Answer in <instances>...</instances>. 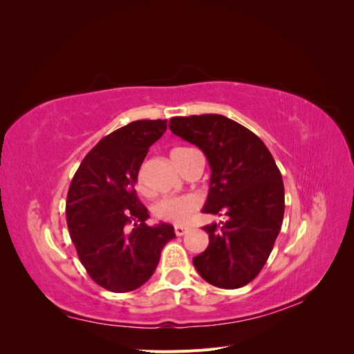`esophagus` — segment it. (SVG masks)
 Returning a JSON list of instances; mask_svg holds the SVG:
<instances>
[{
	"mask_svg": "<svg viewBox=\"0 0 354 354\" xmlns=\"http://www.w3.org/2000/svg\"><path fill=\"white\" fill-rule=\"evenodd\" d=\"M189 230H190V229L186 227V226H176V227H174V232H176L177 236H183V234H186Z\"/></svg>",
	"mask_w": 354,
	"mask_h": 354,
	"instance_id": "34e87169",
	"label": "esophagus"
}]
</instances>
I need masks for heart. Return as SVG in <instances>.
Returning a JSON list of instances; mask_svg holds the SVG:
<instances>
[{
  "instance_id": "obj_1",
  "label": "heart",
  "mask_w": 354,
  "mask_h": 354,
  "mask_svg": "<svg viewBox=\"0 0 354 354\" xmlns=\"http://www.w3.org/2000/svg\"><path fill=\"white\" fill-rule=\"evenodd\" d=\"M185 149H187V147H177V149H174L173 153L185 151ZM137 186L140 190L145 189L142 176H138ZM199 207H201V199L195 195L165 198L162 201H159L155 205V214L158 218L164 220V221L185 224L195 216V212L199 209Z\"/></svg>"
}]
</instances>
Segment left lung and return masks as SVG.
<instances>
[{
  "label": "left lung",
  "instance_id": "8db88e82",
  "mask_svg": "<svg viewBox=\"0 0 354 354\" xmlns=\"http://www.w3.org/2000/svg\"><path fill=\"white\" fill-rule=\"evenodd\" d=\"M169 130L208 159L211 180L202 212L227 216L221 226L203 227L209 243L194 259L195 269L217 288L245 286L261 272L282 227L281 171L260 137L223 115L171 118Z\"/></svg>",
  "mask_w": 354,
  "mask_h": 354
}]
</instances>
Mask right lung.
Here are the masks:
<instances>
[{
  "instance_id": "right-lung-1",
  "label": "right lung",
  "mask_w": 354,
  "mask_h": 354,
  "mask_svg": "<svg viewBox=\"0 0 354 354\" xmlns=\"http://www.w3.org/2000/svg\"><path fill=\"white\" fill-rule=\"evenodd\" d=\"M167 120H142L103 137L82 159L68 190L66 221L80 261L91 279L112 292L140 288L153 274L171 224L149 226L136 183Z\"/></svg>"
}]
</instances>
